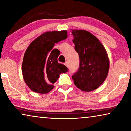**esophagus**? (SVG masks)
<instances>
[{
    "instance_id": "34e87169",
    "label": "esophagus",
    "mask_w": 131,
    "mask_h": 131,
    "mask_svg": "<svg viewBox=\"0 0 131 131\" xmlns=\"http://www.w3.org/2000/svg\"><path fill=\"white\" fill-rule=\"evenodd\" d=\"M65 65L66 66V67H67L68 68H69V62L68 61H66V62L65 63Z\"/></svg>"
}]
</instances>
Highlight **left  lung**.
Wrapping results in <instances>:
<instances>
[{
    "mask_svg": "<svg viewBox=\"0 0 131 131\" xmlns=\"http://www.w3.org/2000/svg\"><path fill=\"white\" fill-rule=\"evenodd\" d=\"M73 42L80 59L79 68L72 76L76 87L90 92L98 88L107 76L109 59L105 47L94 35L83 30H73Z\"/></svg>",
    "mask_w": 131,
    "mask_h": 131,
    "instance_id": "obj_1",
    "label": "left lung"
}]
</instances>
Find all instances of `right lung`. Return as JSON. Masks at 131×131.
I'll return each instance as SVG.
<instances>
[{
    "label": "right lung",
    "mask_w": 131,
    "mask_h": 131,
    "mask_svg": "<svg viewBox=\"0 0 131 131\" xmlns=\"http://www.w3.org/2000/svg\"><path fill=\"white\" fill-rule=\"evenodd\" d=\"M68 37L67 31L44 33L34 40L24 54L22 72L25 83L33 91L46 94L59 74L68 72L66 66L58 62V54L52 50L55 43Z\"/></svg>",
    "instance_id": "right-lung-1"
}]
</instances>
